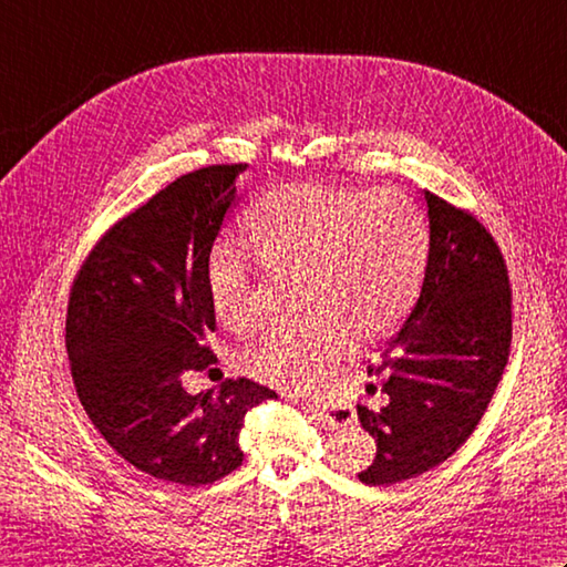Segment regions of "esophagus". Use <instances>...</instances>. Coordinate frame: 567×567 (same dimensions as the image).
<instances>
[{
  "label": "esophagus",
  "instance_id": "1",
  "mask_svg": "<svg viewBox=\"0 0 567 567\" xmlns=\"http://www.w3.org/2000/svg\"><path fill=\"white\" fill-rule=\"evenodd\" d=\"M295 402H307L305 400V396H295ZM311 409H315V414L317 416H321L323 421H329V424H336V426H346V424H351V421H353V412L351 414H346V416H339V414H336V412H331V409L327 406V404H309Z\"/></svg>",
  "mask_w": 567,
  "mask_h": 567
}]
</instances>
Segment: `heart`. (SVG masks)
I'll list each match as a JSON object with an SVG mask.
<instances>
[{
    "label": "heart",
    "mask_w": 567,
    "mask_h": 567,
    "mask_svg": "<svg viewBox=\"0 0 567 567\" xmlns=\"http://www.w3.org/2000/svg\"><path fill=\"white\" fill-rule=\"evenodd\" d=\"M244 224L262 270L297 277V311L307 317L240 353L252 378L307 388L339 363L348 339H384L414 305L426 226L402 192L287 185L252 204ZM209 299L226 329L244 331L256 319V285L234 250L214 252Z\"/></svg>",
    "instance_id": "obj_1"
}]
</instances>
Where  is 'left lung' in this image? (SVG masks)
<instances>
[{
  "label": "left lung",
  "mask_w": 567,
  "mask_h": 567,
  "mask_svg": "<svg viewBox=\"0 0 567 567\" xmlns=\"http://www.w3.org/2000/svg\"><path fill=\"white\" fill-rule=\"evenodd\" d=\"M424 285L400 333L368 363L358 419L378 443L365 485L412 480L461 449L483 419L512 346L507 265L473 214L424 189Z\"/></svg>",
  "instance_id": "left-lung-1"
}]
</instances>
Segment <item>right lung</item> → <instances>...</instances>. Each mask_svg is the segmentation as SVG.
Here are the masks:
<instances>
[{
    "label": "right lung",
    "instance_id": "add662e5",
    "mask_svg": "<svg viewBox=\"0 0 567 567\" xmlns=\"http://www.w3.org/2000/svg\"><path fill=\"white\" fill-rule=\"evenodd\" d=\"M244 167L177 177L100 238L70 290L65 346L84 412L126 463L167 483L234 473L246 414L277 396L246 378L183 388L185 372L216 363L209 256Z\"/></svg>",
    "mask_w": 567,
    "mask_h": 567
}]
</instances>
